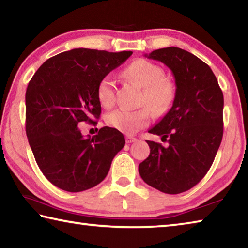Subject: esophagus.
I'll use <instances>...</instances> for the list:
<instances>
[{
    "mask_svg": "<svg viewBox=\"0 0 248 248\" xmlns=\"http://www.w3.org/2000/svg\"><path fill=\"white\" fill-rule=\"evenodd\" d=\"M136 141H137V138H133V137H131V136L125 137V142H127L128 144H129V143H133V142H136Z\"/></svg>",
    "mask_w": 248,
    "mask_h": 248,
    "instance_id": "34e87169",
    "label": "esophagus"
}]
</instances>
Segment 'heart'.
Returning <instances> with one entry per match:
<instances>
[{
    "mask_svg": "<svg viewBox=\"0 0 248 248\" xmlns=\"http://www.w3.org/2000/svg\"><path fill=\"white\" fill-rule=\"evenodd\" d=\"M124 75L143 89L142 100L156 115L169 110L175 97V89L169 79L164 78V71L153 62L145 59H137L124 71ZM97 99L104 107H110L115 103V82L110 77L100 79L97 90ZM151 119L148 108L138 110L117 109L106 116L108 125L124 133L131 134L146 127Z\"/></svg>",
    "mask_w": 248,
    "mask_h": 248,
    "instance_id": "b5f03b06",
    "label": "heart"
}]
</instances>
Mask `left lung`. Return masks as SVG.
I'll return each instance as SVG.
<instances>
[{
  "instance_id": "left-lung-1",
  "label": "left lung",
  "mask_w": 248,
  "mask_h": 248,
  "mask_svg": "<svg viewBox=\"0 0 248 248\" xmlns=\"http://www.w3.org/2000/svg\"><path fill=\"white\" fill-rule=\"evenodd\" d=\"M146 58L173 73V106L149 130L169 145L146 141L149 157L140 163L141 178L165 194L189 190L208 173L223 137V93L210 66L177 47L154 50Z\"/></svg>"
}]
</instances>
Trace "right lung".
Here are the masks:
<instances>
[{
  "instance_id": "add662e5",
  "label": "right lung",
  "mask_w": 248,
  "mask_h": 248,
  "mask_svg": "<svg viewBox=\"0 0 248 248\" xmlns=\"http://www.w3.org/2000/svg\"><path fill=\"white\" fill-rule=\"evenodd\" d=\"M131 54L72 49L48 59L29 82L25 96L29 145L46 178L60 189L95 187L124 146V134L115 128L104 127L85 138L78 124L99 118L98 83Z\"/></svg>"
}]
</instances>
